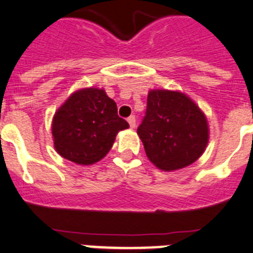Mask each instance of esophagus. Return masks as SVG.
<instances>
[{"instance_id": "1", "label": "esophagus", "mask_w": 253, "mask_h": 253, "mask_svg": "<svg viewBox=\"0 0 253 253\" xmlns=\"http://www.w3.org/2000/svg\"><path fill=\"white\" fill-rule=\"evenodd\" d=\"M128 123H129V125H130L131 129L135 128V125H137V122H135V116H134V115L129 116V118H128Z\"/></svg>"}]
</instances>
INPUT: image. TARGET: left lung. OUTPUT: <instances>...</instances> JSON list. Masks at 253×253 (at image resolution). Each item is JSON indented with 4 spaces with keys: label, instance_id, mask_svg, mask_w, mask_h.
<instances>
[{
    "label": "left lung",
    "instance_id": "obj_1",
    "mask_svg": "<svg viewBox=\"0 0 253 253\" xmlns=\"http://www.w3.org/2000/svg\"><path fill=\"white\" fill-rule=\"evenodd\" d=\"M147 157L165 171L195 162L209 139L204 114L184 93L149 91L146 115L138 126Z\"/></svg>",
    "mask_w": 253,
    "mask_h": 253
}]
</instances>
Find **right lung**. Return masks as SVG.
I'll use <instances>...</instances> for the list:
<instances>
[{
  "mask_svg": "<svg viewBox=\"0 0 253 253\" xmlns=\"http://www.w3.org/2000/svg\"><path fill=\"white\" fill-rule=\"evenodd\" d=\"M129 128L118 115V107L99 88H84L73 93L55 113L51 133L54 147L66 160L92 165L106 156L116 134Z\"/></svg>",
  "mask_w": 253,
  "mask_h": 253,
  "instance_id": "1",
  "label": "right lung"
}]
</instances>
